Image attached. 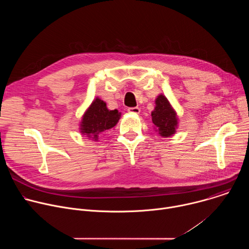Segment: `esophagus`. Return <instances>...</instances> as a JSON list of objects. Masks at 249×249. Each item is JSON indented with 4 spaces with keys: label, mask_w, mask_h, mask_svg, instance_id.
<instances>
[{
    "label": "esophagus",
    "mask_w": 249,
    "mask_h": 249,
    "mask_svg": "<svg viewBox=\"0 0 249 249\" xmlns=\"http://www.w3.org/2000/svg\"><path fill=\"white\" fill-rule=\"evenodd\" d=\"M140 108L139 107H130L128 108V112L129 113H133V114H139L140 113Z\"/></svg>",
    "instance_id": "34e87169"
}]
</instances>
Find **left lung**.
Here are the masks:
<instances>
[{"label":"left lung","mask_w":249,"mask_h":249,"mask_svg":"<svg viewBox=\"0 0 249 249\" xmlns=\"http://www.w3.org/2000/svg\"><path fill=\"white\" fill-rule=\"evenodd\" d=\"M152 121L156 131L163 138L170 137L176 132L178 118L168 99L163 94H160L156 99V107L152 111Z\"/></svg>","instance_id":"8db88e82"}]
</instances>
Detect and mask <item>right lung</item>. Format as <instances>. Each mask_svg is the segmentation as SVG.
Here are the masks:
<instances>
[{
	"mask_svg": "<svg viewBox=\"0 0 249 249\" xmlns=\"http://www.w3.org/2000/svg\"><path fill=\"white\" fill-rule=\"evenodd\" d=\"M121 113L117 109L109 110L106 103L96 97L83 115L80 130L89 139L98 141V136L105 130L114 127L119 121Z\"/></svg>",
	"mask_w": 249,
	"mask_h": 249,
	"instance_id": "1",
	"label": "right lung"
}]
</instances>
